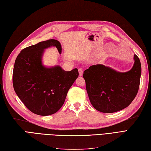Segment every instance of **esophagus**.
Returning a JSON list of instances; mask_svg holds the SVG:
<instances>
[{"label":"esophagus","instance_id":"1","mask_svg":"<svg viewBox=\"0 0 151 151\" xmlns=\"http://www.w3.org/2000/svg\"><path fill=\"white\" fill-rule=\"evenodd\" d=\"M78 72H79V75L80 76H82L83 75V70H82V68H79L78 69Z\"/></svg>","mask_w":151,"mask_h":151}]
</instances>
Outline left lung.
Returning a JSON list of instances; mask_svg holds the SVG:
<instances>
[{"instance_id": "left-lung-1", "label": "left lung", "mask_w": 151, "mask_h": 151, "mask_svg": "<svg viewBox=\"0 0 151 151\" xmlns=\"http://www.w3.org/2000/svg\"><path fill=\"white\" fill-rule=\"evenodd\" d=\"M127 72L120 73L102 64L90 66L83 71L86 90L97 111L112 113L129 106L138 93L142 68L138 56Z\"/></svg>"}]
</instances>
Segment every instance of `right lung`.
Masks as SVG:
<instances>
[{
  "label": "right lung",
  "mask_w": 151,
  "mask_h": 151,
  "mask_svg": "<svg viewBox=\"0 0 151 151\" xmlns=\"http://www.w3.org/2000/svg\"><path fill=\"white\" fill-rule=\"evenodd\" d=\"M51 46L57 47L61 54V44L55 39L24 48L17 56L13 71V85L17 96L28 109L41 116L57 113L78 77L76 68L65 71L59 65H43L44 50Z\"/></svg>",
  "instance_id": "add662e5"
}]
</instances>
